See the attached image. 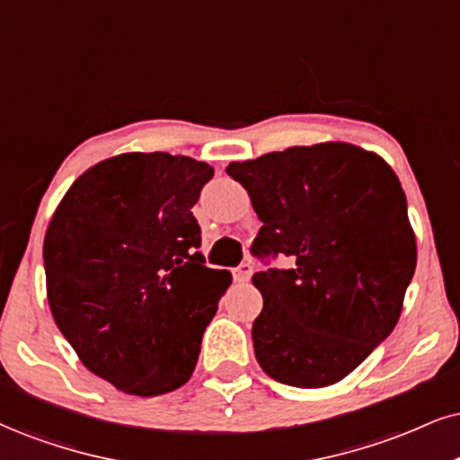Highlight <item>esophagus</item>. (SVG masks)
<instances>
[{"label":"esophagus","instance_id":"esophagus-1","mask_svg":"<svg viewBox=\"0 0 460 460\" xmlns=\"http://www.w3.org/2000/svg\"><path fill=\"white\" fill-rule=\"evenodd\" d=\"M252 273H253V266L249 264V262H243V264L236 266L234 270H232V275H234V281H239V283L249 281V277H252Z\"/></svg>","mask_w":460,"mask_h":460}]
</instances>
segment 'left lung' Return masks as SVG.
I'll use <instances>...</instances> for the list:
<instances>
[{
  "mask_svg": "<svg viewBox=\"0 0 460 460\" xmlns=\"http://www.w3.org/2000/svg\"><path fill=\"white\" fill-rule=\"evenodd\" d=\"M262 228L252 253L292 269L253 275L252 328L266 376L296 388L341 382L393 332L416 270L405 191L376 153L320 143L232 162Z\"/></svg>",
  "mask_w": 460,
  "mask_h": 460,
  "instance_id": "obj_1",
  "label": "left lung"
}]
</instances>
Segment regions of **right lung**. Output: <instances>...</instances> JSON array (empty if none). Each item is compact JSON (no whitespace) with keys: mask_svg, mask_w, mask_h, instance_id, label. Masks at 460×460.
Wrapping results in <instances>:
<instances>
[{"mask_svg":"<svg viewBox=\"0 0 460 460\" xmlns=\"http://www.w3.org/2000/svg\"><path fill=\"white\" fill-rule=\"evenodd\" d=\"M213 168L123 153L74 181L44 236L50 314L89 371L157 396L194 373L232 275L204 266L191 207Z\"/></svg>","mask_w":460,"mask_h":460,"instance_id":"obj_1","label":"right lung"}]
</instances>
